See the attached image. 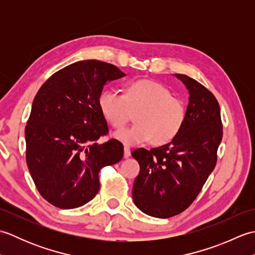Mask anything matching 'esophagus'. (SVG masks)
Listing matches in <instances>:
<instances>
[{
  "label": "esophagus",
  "instance_id": "obj_1",
  "mask_svg": "<svg viewBox=\"0 0 255 255\" xmlns=\"http://www.w3.org/2000/svg\"><path fill=\"white\" fill-rule=\"evenodd\" d=\"M130 148H129V147H127V145H126V147H125L124 148V158L125 159H127V158H129V156H130Z\"/></svg>",
  "mask_w": 255,
  "mask_h": 255
}]
</instances>
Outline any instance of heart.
<instances>
[{"label": "heart", "mask_w": 255, "mask_h": 255, "mask_svg": "<svg viewBox=\"0 0 255 255\" xmlns=\"http://www.w3.org/2000/svg\"><path fill=\"white\" fill-rule=\"evenodd\" d=\"M97 105L107 123L116 129L123 128L130 112H136V125L114 133L126 145H136L152 140L154 144L171 142L180 133L186 119V106L171 91L152 80L128 83L124 95L112 89L103 90Z\"/></svg>", "instance_id": "1"}]
</instances>
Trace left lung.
I'll use <instances>...</instances> for the list:
<instances>
[{"instance_id":"1","label":"left lung","mask_w":255,"mask_h":255,"mask_svg":"<svg viewBox=\"0 0 255 255\" xmlns=\"http://www.w3.org/2000/svg\"><path fill=\"white\" fill-rule=\"evenodd\" d=\"M175 77L189 95L182 130L169 143L131 153L140 165L133 203L156 218L173 217L194 202L215 169L223 139L220 108L213 93L185 74Z\"/></svg>"}]
</instances>
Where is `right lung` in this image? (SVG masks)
Segmentation results:
<instances>
[{"instance_id":"add662e5","label":"right lung","mask_w":255,"mask_h":255,"mask_svg":"<svg viewBox=\"0 0 255 255\" xmlns=\"http://www.w3.org/2000/svg\"><path fill=\"white\" fill-rule=\"evenodd\" d=\"M117 67L81 60L59 70L42 84L25 128L26 162L38 192L62 209L89 203L100 189L99 172L123 159L97 105L104 85L125 77Z\"/></svg>"}]
</instances>
